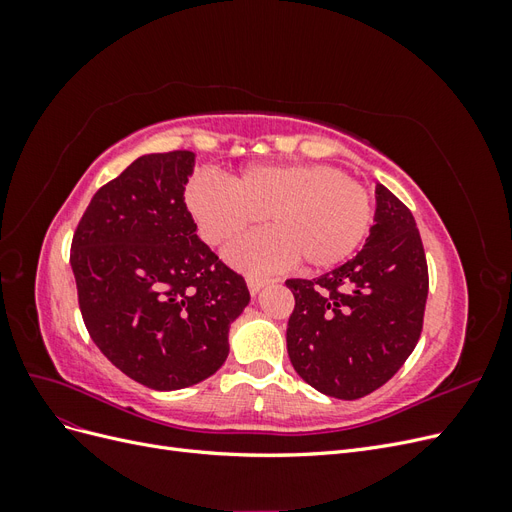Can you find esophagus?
Here are the masks:
<instances>
[{
    "mask_svg": "<svg viewBox=\"0 0 512 512\" xmlns=\"http://www.w3.org/2000/svg\"><path fill=\"white\" fill-rule=\"evenodd\" d=\"M267 284H271V280H267V277H247V288H250V294H258Z\"/></svg>",
    "mask_w": 512,
    "mask_h": 512,
    "instance_id": "esophagus-1",
    "label": "esophagus"
}]
</instances>
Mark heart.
<instances>
[{"mask_svg": "<svg viewBox=\"0 0 512 512\" xmlns=\"http://www.w3.org/2000/svg\"><path fill=\"white\" fill-rule=\"evenodd\" d=\"M185 203L200 235L215 247L267 220L271 230L235 243L226 254L245 271H271L292 260L305 269H331L363 243L374 215L363 185L324 164L250 166L228 185L198 175L185 190Z\"/></svg>", "mask_w": 512, "mask_h": 512, "instance_id": "b5f03b06", "label": "heart"}]
</instances>
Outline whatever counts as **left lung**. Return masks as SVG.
Instances as JSON below:
<instances>
[{
    "mask_svg": "<svg viewBox=\"0 0 512 512\" xmlns=\"http://www.w3.org/2000/svg\"><path fill=\"white\" fill-rule=\"evenodd\" d=\"M294 312L286 344L294 371L316 391L359 399L389 382L423 329L429 290L414 215L376 183L363 250L316 280H288Z\"/></svg>",
    "mask_w": 512,
    "mask_h": 512,
    "instance_id": "8db88e82",
    "label": "left lung"
}]
</instances>
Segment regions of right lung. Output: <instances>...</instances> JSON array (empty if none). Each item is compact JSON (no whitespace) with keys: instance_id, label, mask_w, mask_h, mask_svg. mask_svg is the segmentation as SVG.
Listing matches in <instances>:
<instances>
[{"instance_id":"1","label":"right lung","mask_w":512,"mask_h":512,"mask_svg":"<svg viewBox=\"0 0 512 512\" xmlns=\"http://www.w3.org/2000/svg\"><path fill=\"white\" fill-rule=\"evenodd\" d=\"M196 153L136 158L91 198L70 265L85 327L123 374L153 391L207 380L250 303L245 280L198 239L185 207Z\"/></svg>"}]
</instances>
